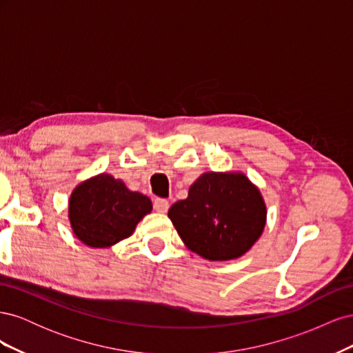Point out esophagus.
Wrapping results in <instances>:
<instances>
[{"mask_svg":"<svg viewBox=\"0 0 353 353\" xmlns=\"http://www.w3.org/2000/svg\"><path fill=\"white\" fill-rule=\"evenodd\" d=\"M153 208L156 212H160V213H165L168 209H169V201L166 199H154L153 200Z\"/></svg>","mask_w":353,"mask_h":353,"instance_id":"esophagus-1","label":"esophagus"}]
</instances>
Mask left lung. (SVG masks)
<instances>
[{"label": "left lung", "mask_w": 353, "mask_h": 353, "mask_svg": "<svg viewBox=\"0 0 353 353\" xmlns=\"http://www.w3.org/2000/svg\"><path fill=\"white\" fill-rule=\"evenodd\" d=\"M168 216L191 252L209 261H230L258 241L266 206L244 174L206 172L190 187L185 200L170 206Z\"/></svg>", "instance_id": "obj_1"}]
</instances>
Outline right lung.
Instances as JSON below:
<instances>
[{"label":"right lung","instance_id":"obj_1","mask_svg":"<svg viewBox=\"0 0 353 353\" xmlns=\"http://www.w3.org/2000/svg\"><path fill=\"white\" fill-rule=\"evenodd\" d=\"M150 212V199L109 174L83 181L69 200L72 230L90 248H109L128 239Z\"/></svg>","mask_w":353,"mask_h":353}]
</instances>
